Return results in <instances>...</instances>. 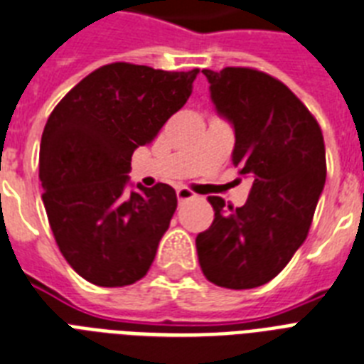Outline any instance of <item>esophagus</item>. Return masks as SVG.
I'll list each match as a JSON object with an SVG mask.
<instances>
[{
    "label": "esophagus",
    "mask_w": 364,
    "mask_h": 364,
    "mask_svg": "<svg viewBox=\"0 0 364 364\" xmlns=\"http://www.w3.org/2000/svg\"><path fill=\"white\" fill-rule=\"evenodd\" d=\"M176 197H178V200L182 203V200L195 199V197H197V193H193V191H191V189H188V188H178V189H176Z\"/></svg>",
    "instance_id": "esophagus-1"
}]
</instances>
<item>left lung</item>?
I'll list each match as a JSON object with an SVG mask.
<instances>
[{
  "mask_svg": "<svg viewBox=\"0 0 364 364\" xmlns=\"http://www.w3.org/2000/svg\"><path fill=\"white\" fill-rule=\"evenodd\" d=\"M203 74L215 109L234 128L232 164L253 186L240 208L208 197L215 215L195 240L200 269L218 287H262L307 238L326 184L323 135L305 104L266 72Z\"/></svg>",
  "mask_w": 364,
  "mask_h": 364,
  "instance_id": "1",
  "label": "left lung"
}]
</instances>
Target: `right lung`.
Returning <instances> with one entry per match:
<instances>
[{"label": "right lung", "instance_id": "obj_1", "mask_svg": "<svg viewBox=\"0 0 364 364\" xmlns=\"http://www.w3.org/2000/svg\"><path fill=\"white\" fill-rule=\"evenodd\" d=\"M199 68L111 63L67 92L48 117L38 178L63 257L96 287L145 277L176 210L167 184L126 191L132 154L188 102Z\"/></svg>", "mask_w": 364, "mask_h": 364}]
</instances>
